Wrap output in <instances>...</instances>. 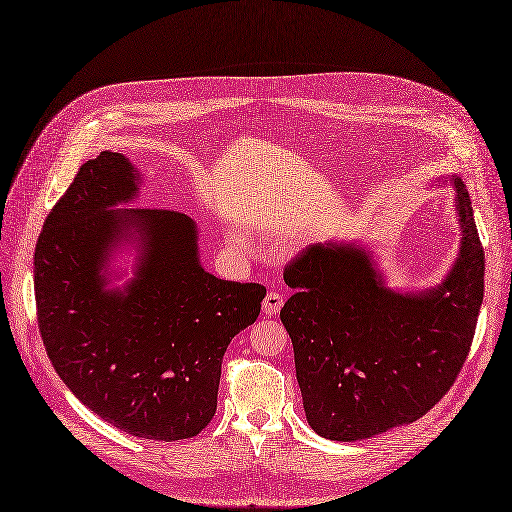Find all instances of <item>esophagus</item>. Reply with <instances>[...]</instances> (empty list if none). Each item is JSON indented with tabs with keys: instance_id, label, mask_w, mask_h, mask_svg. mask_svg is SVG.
Segmentation results:
<instances>
[{
	"instance_id": "34e87169",
	"label": "esophagus",
	"mask_w": 512,
	"mask_h": 512,
	"mask_svg": "<svg viewBox=\"0 0 512 512\" xmlns=\"http://www.w3.org/2000/svg\"><path fill=\"white\" fill-rule=\"evenodd\" d=\"M282 303H284V297L280 295V293H276V291H270L268 295H265V299H263V314L265 316H276L278 311H280V307H282Z\"/></svg>"
}]
</instances>
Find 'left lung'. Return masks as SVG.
Returning <instances> with one entry per match:
<instances>
[{"label":"left lung","instance_id":"8db88e82","mask_svg":"<svg viewBox=\"0 0 512 512\" xmlns=\"http://www.w3.org/2000/svg\"><path fill=\"white\" fill-rule=\"evenodd\" d=\"M460 253L439 286L387 288L358 244H311L284 270L280 309L293 341L309 427L335 441L385 433L425 416L469 355L483 301L485 253L469 192L452 175Z\"/></svg>","mask_w":512,"mask_h":512}]
</instances>
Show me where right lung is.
I'll return each instance as SVG.
<instances>
[{
	"label": "right lung",
	"instance_id": "right-lung-1",
	"mask_svg": "<svg viewBox=\"0 0 512 512\" xmlns=\"http://www.w3.org/2000/svg\"><path fill=\"white\" fill-rule=\"evenodd\" d=\"M138 190L121 152L81 165L35 247L37 322L52 366L83 406L129 435L177 441L211 422L221 360L257 320L265 286L205 272L184 213L110 209ZM125 231L143 244L137 278L108 292L101 268Z\"/></svg>",
	"mask_w": 512,
	"mask_h": 512
}]
</instances>
